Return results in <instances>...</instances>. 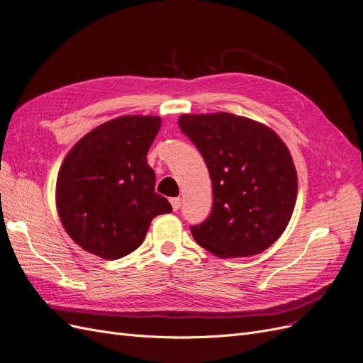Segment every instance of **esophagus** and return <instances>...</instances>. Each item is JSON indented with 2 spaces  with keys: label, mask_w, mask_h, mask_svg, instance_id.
I'll list each match as a JSON object with an SVG mask.
<instances>
[{
  "label": "esophagus",
  "mask_w": 363,
  "mask_h": 363,
  "mask_svg": "<svg viewBox=\"0 0 363 363\" xmlns=\"http://www.w3.org/2000/svg\"><path fill=\"white\" fill-rule=\"evenodd\" d=\"M171 206L174 208V212H177L180 206H182V200L180 199H171Z\"/></svg>",
  "instance_id": "34e87169"
}]
</instances>
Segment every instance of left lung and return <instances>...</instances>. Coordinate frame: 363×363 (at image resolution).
<instances>
[{
    "label": "left lung",
    "instance_id": "1",
    "mask_svg": "<svg viewBox=\"0 0 363 363\" xmlns=\"http://www.w3.org/2000/svg\"><path fill=\"white\" fill-rule=\"evenodd\" d=\"M179 125L211 174L212 213L192 225L196 244L212 255L248 257L269 248L292 216L296 171L276 131L245 116L182 115Z\"/></svg>",
    "mask_w": 363,
    "mask_h": 363
}]
</instances>
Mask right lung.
I'll list each match as a JSON object with an SVG mask.
<instances>
[{"instance_id":"right-lung-1","label":"right lung","mask_w":363,"mask_h":363,"mask_svg":"<svg viewBox=\"0 0 363 363\" xmlns=\"http://www.w3.org/2000/svg\"><path fill=\"white\" fill-rule=\"evenodd\" d=\"M159 116L127 115L98 125L65 157L56 183L63 228L77 245L107 260L144 242L152 218L172 207L155 192L156 174L147 152Z\"/></svg>"}]
</instances>
